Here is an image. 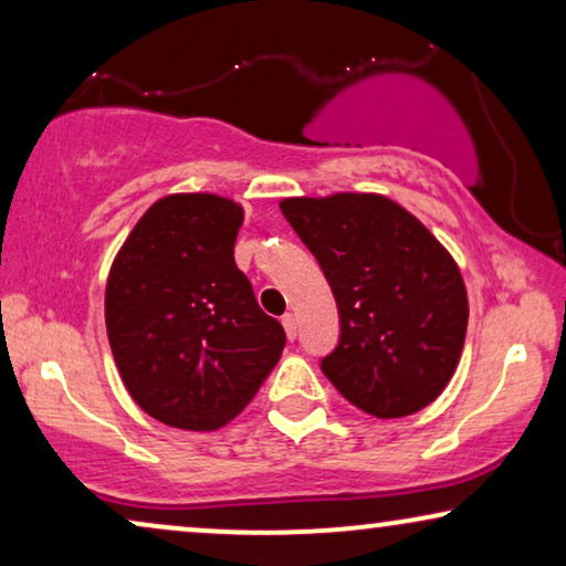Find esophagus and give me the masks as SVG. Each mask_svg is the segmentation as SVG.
Masks as SVG:
<instances>
[{
  "instance_id": "34e87169",
  "label": "esophagus",
  "mask_w": 566,
  "mask_h": 566,
  "mask_svg": "<svg viewBox=\"0 0 566 566\" xmlns=\"http://www.w3.org/2000/svg\"><path fill=\"white\" fill-rule=\"evenodd\" d=\"M283 327H285V335H289V339H296V335H298L296 316H293V314H285V316H283Z\"/></svg>"
}]
</instances>
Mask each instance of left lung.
<instances>
[{
  "instance_id": "1",
  "label": "left lung",
  "mask_w": 566,
  "mask_h": 566,
  "mask_svg": "<svg viewBox=\"0 0 566 566\" xmlns=\"http://www.w3.org/2000/svg\"><path fill=\"white\" fill-rule=\"evenodd\" d=\"M281 211L337 301L339 339L319 363L324 376L384 420L428 407L467 337V289L451 254L384 196L289 198Z\"/></svg>"
}]
</instances>
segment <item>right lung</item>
<instances>
[{
	"label": "right lung",
	"mask_w": 566,
	"mask_h": 566,
	"mask_svg": "<svg viewBox=\"0 0 566 566\" xmlns=\"http://www.w3.org/2000/svg\"><path fill=\"white\" fill-rule=\"evenodd\" d=\"M242 208L192 192L154 203L107 277V339L123 384L154 420L213 430L244 409L285 347L234 262Z\"/></svg>",
	"instance_id": "1"
}]
</instances>
